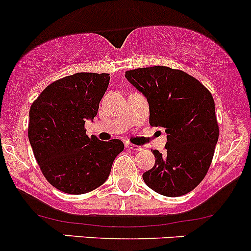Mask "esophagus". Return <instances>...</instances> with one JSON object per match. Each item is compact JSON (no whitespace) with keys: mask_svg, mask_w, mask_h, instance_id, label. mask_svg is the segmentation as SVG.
<instances>
[{"mask_svg":"<svg viewBox=\"0 0 251 251\" xmlns=\"http://www.w3.org/2000/svg\"><path fill=\"white\" fill-rule=\"evenodd\" d=\"M126 147H128L129 150H133V151H140V150L143 149V147H141V146H138V145H133V144H130V143H126Z\"/></svg>","mask_w":251,"mask_h":251,"instance_id":"esophagus-1","label":"esophagus"}]
</instances>
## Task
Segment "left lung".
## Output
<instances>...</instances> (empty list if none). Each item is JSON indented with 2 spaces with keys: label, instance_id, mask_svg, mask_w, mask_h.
Segmentation results:
<instances>
[{
  "label": "left lung",
  "instance_id": "left-lung-1",
  "mask_svg": "<svg viewBox=\"0 0 251 251\" xmlns=\"http://www.w3.org/2000/svg\"><path fill=\"white\" fill-rule=\"evenodd\" d=\"M126 78L147 99L150 125L164 128L165 152L153 150L154 165L143 174L159 195L179 197L202 181L219 139L215 102L195 77L167 66L135 69Z\"/></svg>",
  "mask_w": 251,
  "mask_h": 251
}]
</instances>
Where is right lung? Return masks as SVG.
Segmentation results:
<instances>
[{"mask_svg":"<svg viewBox=\"0 0 251 251\" xmlns=\"http://www.w3.org/2000/svg\"><path fill=\"white\" fill-rule=\"evenodd\" d=\"M108 74L78 72L46 88L30 107L29 141L50 185L70 195L101 186L125 145L118 139L101 141L86 134L106 92Z\"/></svg>","mask_w":251,"mask_h":251,"instance_id":"1","label":"right lung"}]
</instances>
